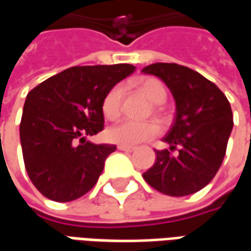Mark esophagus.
I'll return each mask as SVG.
<instances>
[{
	"label": "esophagus",
	"mask_w": 251,
	"mask_h": 251,
	"mask_svg": "<svg viewBox=\"0 0 251 251\" xmlns=\"http://www.w3.org/2000/svg\"><path fill=\"white\" fill-rule=\"evenodd\" d=\"M117 148H118L120 151H124V152H133V151L136 149L134 147H127V145H118Z\"/></svg>",
	"instance_id": "1"
}]
</instances>
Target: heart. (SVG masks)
<instances>
[{
	"label": "heart",
	"instance_id": "heart-1",
	"mask_svg": "<svg viewBox=\"0 0 251 251\" xmlns=\"http://www.w3.org/2000/svg\"><path fill=\"white\" fill-rule=\"evenodd\" d=\"M138 88L145 97L153 103H161L167 98V90L164 84L157 79L148 77L138 82ZM122 95L124 88L122 86H114L106 94L102 102V111L107 120H115L121 114L122 106ZM158 126L153 122H136L131 120L120 121L118 124L110 126L106 136L109 141L120 145H137L140 142L148 141L154 136H157Z\"/></svg>",
	"mask_w": 251,
	"mask_h": 251
}]
</instances>
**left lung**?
Masks as SVG:
<instances>
[{"label":"left lung","mask_w":251,"mask_h":251,"mask_svg":"<svg viewBox=\"0 0 251 251\" xmlns=\"http://www.w3.org/2000/svg\"><path fill=\"white\" fill-rule=\"evenodd\" d=\"M142 72L160 77L176 103L174 125L163 138L169 149L154 151L156 161L142 176L161 194H195L214 179L225 158L234 125L230 102L214 83L188 67L154 63ZM176 149L174 156L170 152Z\"/></svg>","instance_id":"1"}]
</instances>
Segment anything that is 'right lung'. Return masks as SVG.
<instances>
[{
    "label": "right lung",
    "instance_id": "add662e5",
    "mask_svg": "<svg viewBox=\"0 0 251 251\" xmlns=\"http://www.w3.org/2000/svg\"><path fill=\"white\" fill-rule=\"evenodd\" d=\"M136 70L131 64L71 67L25 99L20 140L30 181L46 198L71 201L98 181L115 145L87 141L103 130L106 94Z\"/></svg>",
    "mask_w": 251,
    "mask_h": 251
}]
</instances>
